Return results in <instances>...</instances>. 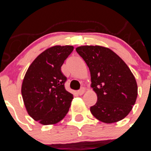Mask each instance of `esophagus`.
<instances>
[{"label":"esophagus","instance_id":"obj_1","mask_svg":"<svg viewBox=\"0 0 151 151\" xmlns=\"http://www.w3.org/2000/svg\"><path fill=\"white\" fill-rule=\"evenodd\" d=\"M85 88H82L80 89V90L78 91V94H79V95H82V94L85 93Z\"/></svg>","mask_w":151,"mask_h":151}]
</instances>
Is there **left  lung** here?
<instances>
[{"instance_id":"8db88e82","label":"left lung","mask_w":151,"mask_h":151,"mask_svg":"<svg viewBox=\"0 0 151 151\" xmlns=\"http://www.w3.org/2000/svg\"><path fill=\"white\" fill-rule=\"evenodd\" d=\"M91 73V87L97 96L92 115L104 123L122 120L131 112L138 96V85L129 66L116 53L102 46L76 47Z\"/></svg>"}]
</instances>
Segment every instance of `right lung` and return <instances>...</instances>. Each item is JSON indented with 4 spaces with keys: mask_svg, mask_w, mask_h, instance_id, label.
<instances>
[{
    "mask_svg": "<svg viewBox=\"0 0 151 151\" xmlns=\"http://www.w3.org/2000/svg\"><path fill=\"white\" fill-rule=\"evenodd\" d=\"M73 46L56 45L36 57L22 84V99L27 113L42 125H54L67 114L73 95L65 89L66 77L61 72Z\"/></svg>",
    "mask_w": 151,
    "mask_h": 151,
    "instance_id": "obj_1",
    "label": "right lung"
}]
</instances>
